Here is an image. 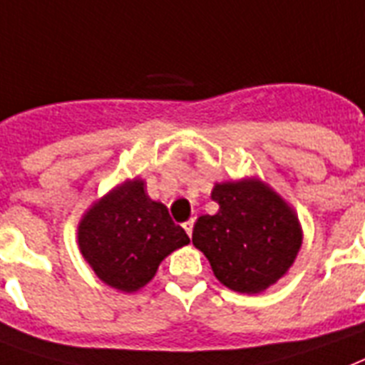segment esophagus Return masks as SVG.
<instances>
[{
	"instance_id": "1",
	"label": "esophagus",
	"mask_w": 365,
	"mask_h": 365,
	"mask_svg": "<svg viewBox=\"0 0 365 365\" xmlns=\"http://www.w3.org/2000/svg\"><path fill=\"white\" fill-rule=\"evenodd\" d=\"M192 227H195V219H189V221L183 223V229H185V232L189 234V238H191V234H192Z\"/></svg>"
}]
</instances>
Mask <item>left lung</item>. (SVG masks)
Returning <instances> with one entry per match:
<instances>
[{
	"instance_id": "left-lung-1",
	"label": "left lung",
	"mask_w": 365,
	"mask_h": 365,
	"mask_svg": "<svg viewBox=\"0 0 365 365\" xmlns=\"http://www.w3.org/2000/svg\"><path fill=\"white\" fill-rule=\"evenodd\" d=\"M215 215H200L192 245L202 251L219 283L259 294L294 264L304 242L294 208L260 178L213 183Z\"/></svg>"
}]
</instances>
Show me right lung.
I'll list each match as a JSON object with an SVG mask.
<instances>
[{
	"label": "right lung",
	"mask_w": 365,
	"mask_h": 365,
	"mask_svg": "<svg viewBox=\"0 0 365 365\" xmlns=\"http://www.w3.org/2000/svg\"><path fill=\"white\" fill-rule=\"evenodd\" d=\"M76 240L97 277L127 294L146 287L163 260L189 244L167 206L148 197L142 178H129L91 202Z\"/></svg>",
	"instance_id": "obj_1"
}]
</instances>
